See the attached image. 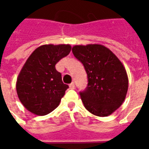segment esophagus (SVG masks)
<instances>
[{
	"mask_svg": "<svg viewBox=\"0 0 149 149\" xmlns=\"http://www.w3.org/2000/svg\"><path fill=\"white\" fill-rule=\"evenodd\" d=\"M69 88H70V89H74L75 88V84L73 82L69 84Z\"/></svg>",
	"mask_w": 149,
	"mask_h": 149,
	"instance_id": "1",
	"label": "esophagus"
}]
</instances>
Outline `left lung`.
<instances>
[{
  "mask_svg": "<svg viewBox=\"0 0 149 149\" xmlns=\"http://www.w3.org/2000/svg\"><path fill=\"white\" fill-rule=\"evenodd\" d=\"M72 53L84 65L88 87L81 92L85 109L97 116H107L119 109L128 92L125 68L113 52L99 44L74 45Z\"/></svg>",
  "mask_w": 149,
  "mask_h": 149,
  "instance_id": "1",
  "label": "left lung"
}]
</instances>
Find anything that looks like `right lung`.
Wrapping results in <instances>:
<instances>
[{
	"instance_id": "right-lung-1",
	"label": "right lung",
	"mask_w": 149,
	"mask_h": 149,
	"mask_svg": "<svg viewBox=\"0 0 149 149\" xmlns=\"http://www.w3.org/2000/svg\"><path fill=\"white\" fill-rule=\"evenodd\" d=\"M71 49L70 45H44L35 49L25 61L16 88L20 101L30 112L47 115L60 104L68 86L63 83L55 65Z\"/></svg>"
}]
</instances>
